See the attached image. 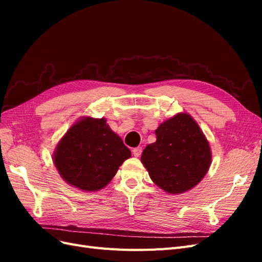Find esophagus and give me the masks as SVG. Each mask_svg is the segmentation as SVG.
<instances>
[{"mask_svg": "<svg viewBox=\"0 0 262 262\" xmlns=\"http://www.w3.org/2000/svg\"><path fill=\"white\" fill-rule=\"evenodd\" d=\"M132 153L136 157H139L142 154V147H136L132 149Z\"/></svg>", "mask_w": 262, "mask_h": 262, "instance_id": "34e87169", "label": "esophagus"}]
</instances>
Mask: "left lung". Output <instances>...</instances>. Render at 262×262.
<instances>
[{
    "instance_id": "1",
    "label": "left lung",
    "mask_w": 262,
    "mask_h": 262,
    "mask_svg": "<svg viewBox=\"0 0 262 262\" xmlns=\"http://www.w3.org/2000/svg\"><path fill=\"white\" fill-rule=\"evenodd\" d=\"M155 134L156 142L141 156L154 184L170 194L184 193L199 184L210 168L212 154L194 119L177 114L161 123Z\"/></svg>"
}]
</instances>
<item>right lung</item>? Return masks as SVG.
Listing matches in <instances>:
<instances>
[{"instance_id":"1","label":"right lung","mask_w":262,"mask_h":262,"mask_svg":"<svg viewBox=\"0 0 262 262\" xmlns=\"http://www.w3.org/2000/svg\"><path fill=\"white\" fill-rule=\"evenodd\" d=\"M131 156L106 119L84 117L64 134L53 153V163L69 185L83 191L106 187L119 166Z\"/></svg>"}]
</instances>
